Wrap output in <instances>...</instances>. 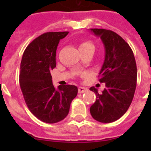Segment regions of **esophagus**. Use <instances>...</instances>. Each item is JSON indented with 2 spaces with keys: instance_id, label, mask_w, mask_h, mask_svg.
I'll list each match as a JSON object with an SVG mask.
<instances>
[{
  "instance_id": "obj_1",
  "label": "esophagus",
  "mask_w": 151,
  "mask_h": 151,
  "mask_svg": "<svg viewBox=\"0 0 151 151\" xmlns=\"http://www.w3.org/2000/svg\"><path fill=\"white\" fill-rule=\"evenodd\" d=\"M88 88L85 87H79L78 88V92L79 93H84V92H87Z\"/></svg>"
}]
</instances>
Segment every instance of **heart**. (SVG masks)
<instances>
[{
  "label": "heart",
  "mask_w": 151,
  "mask_h": 151,
  "mask_svg": "<svg viewBox=\"0 0 151 151\" xmlns=\"http://www.w3.org/2000/svg\"><path fill=\"white\" fill-rule=\"evenodd\" d=\"M94 48L92 44H91L90 42H84V43H81L79 46V49H82V48Z\"/></svg>",
  "instance_id": "b5f03b06"
}]
</instances>
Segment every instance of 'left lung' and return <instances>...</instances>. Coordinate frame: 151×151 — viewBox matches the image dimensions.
<instances>
[{
	"label": "left lung",
	"instance_id": "left-lung-1",
	"mask_svg": "<svg viewBox=\"0 0 151 151\" xmlns=\"http://www.w3.org/2000/svg\"><path fill=\"white\" fill-rule=\"evenodd\" d=\"M90 30L100 37L105 48L99 81L106 85L101 94L95 87L90 88L96 95L90 113L98 122L110 123L125 114L133 99L137 80L136 59L129 44L115 32L105 29Z\"/></svg>",
	"mask_w": 151,
	"mask_h": 151
}]
</instances>
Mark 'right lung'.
Here are the masks:
<instances>
[{
	"instance_id": "add662e5",
	"label": "right lung",
	"mask_w": 151,
	"mask_h": 151,
	"mask_svg": "<svg viewBox=\"0 0 151 151\" xmlns=\"http://www.w3.org/2000/svg\"><path fill=\"white\" fill-rule=\"evenodd\" d=\"M68 33L41 34L27 46L20 64L19 84L25 102L37 118L48 124L63 120L78 95L75 85H59L56 89L51 75L56 66L57 46Z\"/></svg>"
}]
</instances>
